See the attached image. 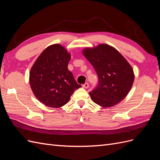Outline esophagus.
<instances>
[{"label":"esophagus","instance_id":"1","mask_svg":"<svg viewBox=\"0 0 160 160\" xmlns=\"http://www.w3.org/2000/svg\"><path fill=\"white\" fill-rule=\"evenodd\" d=\"M83 87L84 88H85V89H88L89 88V83H85V84L83 85Z\"/></svg>","mask_w":160,"mask_h":160}]
</instances>
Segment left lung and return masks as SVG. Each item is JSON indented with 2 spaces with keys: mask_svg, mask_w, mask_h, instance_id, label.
I'll use <instances>...</instances> for the list:
<instances>
[{
  "mask_svg": "<svg viewBox=\"0 0 160 160\" xmlns=\"http://www.w3.org/2000/svg\"><path fill=\"white\" fill-rule=\"evenodd\" d=\"M83 54L98 76V86L89 92L91 99L103 108L119 103L133 85L134 73L132 66L118 51L106 44L86 48Z\"/></svg>",
  "mask_w": 160,
  "mask_h": 160,
  "instance_id": "1",
  "label": "left lung"
}]
</instances>
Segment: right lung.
<instances>
[{
  "mask_svg": "<svg viewBox=\"0 0 160 160\" xmlns=\"http://www.w3.org/2000/svg\"><path fill=\"white\" fill-rule=\"evenodd\" d=\"M71 55L59 44L52 45L42 51L33 64L29 83L34 95L47 107L59 108L81 88L67 68Z\"/></svg>",
  "mask_w": 160,
  "mask_h": 160,
  "instance_id": "obj_1",
  "label": "right lung"
}]
</instances>
